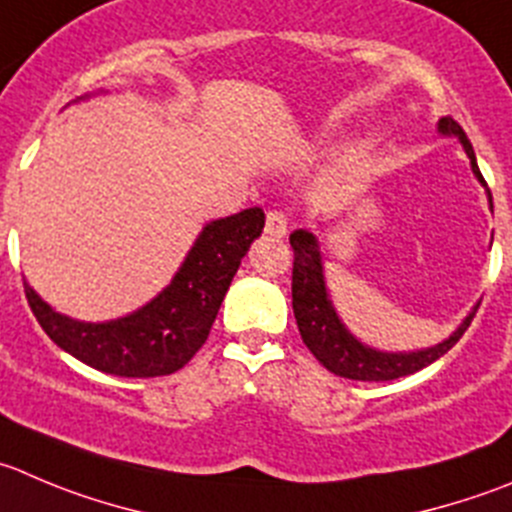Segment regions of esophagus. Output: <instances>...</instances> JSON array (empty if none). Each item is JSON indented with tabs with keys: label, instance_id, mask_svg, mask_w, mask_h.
Segmentation results:
<instances>
[{
	"label": "esophagus",
	"instance_id": "34e87169",
	"mask_svg": "<svg viewBox=\"0 0 512 512\" xmlns=\"http://www.w3.org/2000/svg\"><path fill=\"white\" fill-rule=\"evenodd\" d=\"M264 231H266V236H271V238H284L286 231H289V218H286L281 211H269L266 213Z\"/></svg>",
	"mask_w": 512,
	"mask_h": 512
}]
</instances>
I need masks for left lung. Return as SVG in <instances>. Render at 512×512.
<instances>
[{
    "label": "left lung",
    "instance_id": "obj_1",
    "mask_svg": "<svg viewBox=\"0 0 512 512\" xmlns=\"http://www.w3.org/2000/svg\"><path fill=\"white\" fill-rule=\"evenodd\" d=\"M437 133L445 138L460 140L462 150L470 158L472 175L478 178L480 186H485L488 203L493 208V196L488 191V183L483 180V173L475 160L470 140L465 130L452 118L437 120ZM291 248H294V276H291V304H294L296 326H299L301 339L309 347V352L324 364L329 372L344 379H357V382H389V379L407 377V374L420 372L427 364L437 362L442 354L450 352L457 344V339L465 334L470 326L472 316L480 304L470 309V314L460 321L455 332L447 339H442L435 347L412 349V352H384V349L364 344L362 339L354 337L342 319H339L334 301L326 289L324 276V259H321L319 238L306 228H299L289 236Z\"/></svg>",
    "mask_w": 512,
    "mask_h": 512
}]
</instances>
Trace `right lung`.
Masks as SVG:
<instances>
[{"label": "right lung", "mask_w": 512, "mask_h": 512, "mask_svg": "<svg viewBox=\"0 0 512 512\" xmlns=\"http://www.w3.org/2000/svg\"><path fill=\"white\" fill-rule=\"evenodd\" d=\"M264 221L261 208H246L206 223L170 284L118 319H72L52 309L24 281L27 301L47 337L87 367L115 377L173 374L208 339L223 296L251 243L264 231Z\"/></svg>", "instance_id": "add662e5"}]
</instances>
